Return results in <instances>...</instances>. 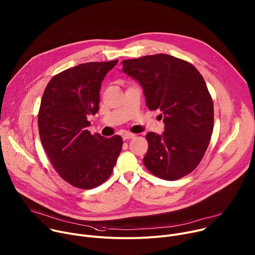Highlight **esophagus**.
I'll return each mask as SVG.
<instances>
[{
    "mask_svg": "<svg viewBox=\"0 0 255 255\" xmlns=\"http://www.w3.org/2000/svg\"><path fill=\"white\" fill-rule=\"evenodd\" d=\"M122 137H123V139L124 140H128V139H132V138H134L135 137V134H133V133H124L123 135H122Z\"/></svg>",
    "mask_w": 255,
    "mask_h": 255,
    "instance_id": "esophagus-1",
    "label": "esophagus"
}]
</instances>
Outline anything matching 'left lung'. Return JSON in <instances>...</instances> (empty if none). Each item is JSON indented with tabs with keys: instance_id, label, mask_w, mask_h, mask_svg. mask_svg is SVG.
<instances>
[{
	"instance_id": "obj_1",
	"label": "left lung",
	"mask_w": 255,
	"mask_h": 255,
	"mask_svg": "<svg viewBox=\"0 0 255 255\" xmlns=\"http://www.w3.org/2000/svg\"><path fill=\"white\" fill-rule=\"evenodd\" d=\"M122 70L137 81L149 110H160L164 131L146 135L144 165L155 176L175 180L192 172L202 160L214 127L211 95L199 70L168 54L122 61Z\"/></svg>"
}]
</instances>
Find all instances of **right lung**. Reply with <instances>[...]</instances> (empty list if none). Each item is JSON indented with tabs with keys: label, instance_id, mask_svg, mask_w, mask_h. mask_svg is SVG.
I'll return each mask as SVG.
<instances>
[{
	"label": "right lung",
	"instance_id": "obj_1",
	"mask_svg": "<svg viewBox=\"0 0 255 255\" xmlns=\"http://www.w3.org/2000/svg\"><path fill=\"white\" fill-rule=\"evenodd\" d=\"M117 62H87L65 69L50 80L42 96V146L60 177L79 189L96 188L110 177L122 150L121 136L105 138L88 130V117L99 111L101 84Z\"/></svg>",
	"mask_w": 255,
	"mask_h": 255
}]
</instances>
